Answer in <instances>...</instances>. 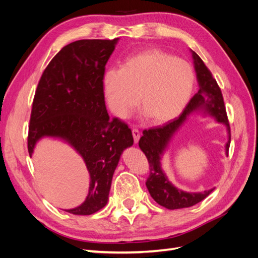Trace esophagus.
Returning a JSON list of instances; mask_svg holds the SVG:
<instances>
[{"mask_svg":"<svg viewBox=\"0 0 258 258\" xmlns=\"http://www.w3.org/2000/svg\"><path fill=\"white\" fill-rule=\"evenodd\" d=\"M132 136H134V140H135V143H138L139 140H140V136H141V134H140V131L136 128L132 129Z\"/></svg>","mask_w":258,"mask_h":258,"instance_id":"esophagus-1","label":"esophagus"}]
</instances>
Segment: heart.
<instances>
[{
    "label": "heart",
    "instance_id": "b5f03b06",
    "mask_svg": "<svg viewBox=\"0 0 258 258\" xmlns=\"http://www.w3.org/2000/svg\"><path fill=\"white\" fill-rule=\"evenodd\" d=\"M195 73L185 60L161 49L124 58L120 69H108L102 89L110 110L126 117L137 102L153 123L172 120L183 112L195 87Z\"/></svg>",
    "mask_w": 258,
    "mask_h": 258
}]
</instances>
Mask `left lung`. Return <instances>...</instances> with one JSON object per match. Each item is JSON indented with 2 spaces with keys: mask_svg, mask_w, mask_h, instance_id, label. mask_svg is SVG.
<instances>
[{
  "mask_svg": "<svg viewBox=\"0 0 258 258\" xmlns=\"http://www.w3.org/2000/svg\"><path fill=\"white\" fill-rule=\"evenodd\" d=\"M191 53L199 84L198 92L190 99L183 113L177 118L161 127L143 130V136L139 141V146L145 154L150 163V175L145 183L147 189L152 198L158 205L169 210L192 207L213 191V189H210L202 192H186L177 189L169 182L168 177L162 171L160 163L161 156L175 132L186 120L187 116L195 111H202L210 116L215 117L218 122H222L227 127L228 141L226 143L227 155L230 145V126L220 86L217 85L212 73L198 54L195 51H191Z\"/></svg>",
  "mask_w": 258,
  "mask_h": 258,
  "instance_id": "left-lung-1",
  "label": "left lung"
}]
</instances>
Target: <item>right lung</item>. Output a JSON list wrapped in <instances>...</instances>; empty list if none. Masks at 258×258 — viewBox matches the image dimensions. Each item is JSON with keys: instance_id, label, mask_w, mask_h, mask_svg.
I'll return each mask as SVG.
<instances>
[{"instance_id": "add662e5", "label": "right lung", "mask_w": 258, "mask_h": 258, "mask_svg": "<svg viewBox=\"0 0 258 258\" xmlns=\"http://www.w3.org/2000/svg\"><path fill=\"white\" fill-rule=\"evenodd\" d=\"M114 40H81L64 46L44 70L33 99L28 151L45 137L58 138L79 153L90 174L89 192L81 206L66 210L90 215L105 207L120 155L134 144L130 128L110 118L102 89Z\"/></svg>"}]
</instances>
